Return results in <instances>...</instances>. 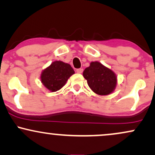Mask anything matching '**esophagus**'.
<instances>
[{
	"label": "esophagus",
	"mask_w": 155,
	"mask_h": 155,
	"mask_svg": "<svg viewBox=\"0 0 155 155\" xmlns=\"http://www.w3.org/2000/svg\"><path fill=\"white\" fill-rule=\"evenodd\" d=\"M83 71V68H77V69H76V72H77L78 74H81Z\"/></svg>",
	"instance_id": "obj_1"
}]
</instances>
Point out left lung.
Listing matches in <instances>:
<instances>
[{
  "label": "left lung",
  "instance_id": "left-lung-1",
  "mask_svg": "<svg viewBox=\"0 0 155 155\" xmlns=\"http://www.w3.org/2000/svg\"><path fill=\"white\" fill-rule=\"evenodd\" d=\"M83 76L92 91L99 95H108L116 87L115 74L98 61L91 62L84 71Z\"/></svg>",
  "mask_w": 155,
  "mask_h": 155
}]
</instances>
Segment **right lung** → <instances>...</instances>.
Segmentation results:
<instances>
[{
	"label": "right lung",
	"mask_w": 155,
	"mask_h": 155,
	"mask_svg": "<svg viewBox=\"0 0 155 155\" xmlns=\"http://www.w3.org/2000/svg\"><path fill=\"white\" fill-rule=\"evenodd\" d=\"M74 74V71L70 64L56 61L42 71L41 80L49 91H56L65 85L68 78Z\"/></svg>",
	"instance_id": "obj_1"
}]
</instances>
